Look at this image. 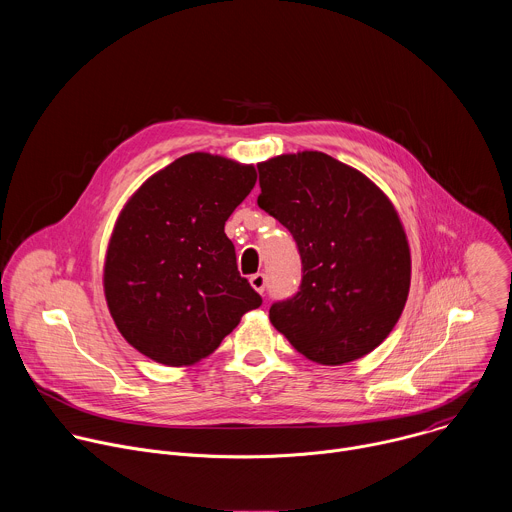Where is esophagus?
I'll use <instances>...</instances> for the list:
<instances>
[{
	"mask_svg": "<svg viewBox=\"0 0 512 512\" xmlns=\"http://www.w3.org/2000/svg\"><path fill=\"white\" fill-rule=\"evenodd\" d=\"M249 283H251V287H253L255 291H259V294H263L265 285H267V277H265L263 273H255V275L249 277Z\"/></svg>",
	"mask_w": 512,
	"mask_h": 512,
	"instance_id": "esophagus-1",
	"label": "esophagus"
}]
</instances>
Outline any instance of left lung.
<instances>
[{
	"instance_id": "8db88e82",
	"label": "left lung",
	"mask_w": 512,
	"mask_h": 512,
	"mask_svg": "<svg viewBox=\"0 0 512 512\" xmlns=\"http://www.w3.org/2000/svg\"><path fill=\"white\" fill-rule=\"evenodd\" d=\"M257 204L296 239L302 285L269 308L271 324L306 358L338 367L395 328L411 283L401 218L367 176L322 152L257 164Z\"/></svg>"
}]
</instances>
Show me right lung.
Wrapping results in <instances>:
<instances>
[{
	"label": "right lung",
	"mask_w": 512,
	"mask_h": 512,
	"mask_svg": "<svg viewBox=\"0 0 512 512\" xmlns=\"http://www.w3.org/2000/svg\"><path fill=\"white\" fill-rule=\"evenodd\" d=\"M257 182L253 166L188 154L123 206L105 257V298L141 354L188 367L212 354L261 296L241 277L225 223Z\"/></svg>",
	"instance_id": "right-lung-1"
}]
</instances>
